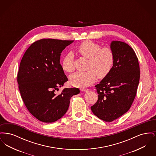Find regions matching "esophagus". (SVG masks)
I'll return each mask as SVG.
<instances>
[{
    "label": "esophagus",
    "mask_w": 156,
    "mask_h": 156,
    "mask_svg": "<svg viewBox=\"0 0 156 156\" xmlns=\"http://www.w3.org/2000/svg\"><path fill=\"white\" fill-rule=\"evenodd\" d=\"M80 90H82V91H88V89H87V88H80Z\"/></svg>",
    "instance_id": "esophagus-1"
}]
</instances>
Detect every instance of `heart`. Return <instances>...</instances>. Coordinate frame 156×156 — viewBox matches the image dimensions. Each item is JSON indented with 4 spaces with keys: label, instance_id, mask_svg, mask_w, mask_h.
<instances>
[{
    "label": "heart",
    "instance_id": "heart-1",
    "mask_svg": "<svg viewBox=\"0 0 156 156\" xmlns=\"http://www.w3.org/2000/svg\"><path fill=\"white\" fill-rule=\"evenodd\" d=\"M82 57L89 59L86 72H78L69 77L70 82L76 87H87L96 80L97 76L103 79L111 73L115 62V55L111 48L105 47L92 41L87 40L78 45L76 48ZM62 68L68 73L75 70L74 55L67 54L62 61Z\"/></svg>",
    "mask_w": 156,
    "mask_h": 156
}]
</instances>
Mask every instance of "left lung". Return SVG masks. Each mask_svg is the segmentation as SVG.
<instances>
[{"label":"left lung","mask_w":156,"mask_h":156,"mask_svg":"<svg viewBox=\"0 0 156 156\" xmlns=\"http://www.w3.org/2000/svg\"><path fill=\"white\" fill-rule=\"evenodd\" d=\"M111 48L115 62L111 73L95 85L97 102L90 107L93 113L111 122L129 110L137 93L140 80L138 58L133 48L120 41H113Z\"/></svg>","instance_id":"obj_1"}]
</instances>
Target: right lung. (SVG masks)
<instances>
[{
  "label": "right lung",
  "mask_w": 156,
  "mask_h": 156,
  "mask_svg": "<svg viewBox=\"0 0 156 156\" xmlns=\"http://www.w3.org/2000/svg\"><path fill=\"white\" fill-rule=\"evenodd\" d=\"M73 40L43 38L34 42L26 51L17 74V82L23 102L30 113L45 123L62 118L70 99L80 93L76 88L55 90L68 81L59 63L61 53Z\"/></svg>",
  "instance_id": "add662e5"
}]
</instances>
